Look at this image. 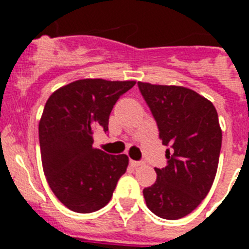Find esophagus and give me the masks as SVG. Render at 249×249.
<instances>
[{
    "label": "esophagus",
    "mask_w": 249,
    "mask_h": 249,
    "mask_svg": "<svg viewBox=\"0 0 249 249\" xmlns=\"http://www.w3.org/2000/svg\"><path fill=\"white\" fill-rule=\"evenodd\" d=\"M129 163H131L133 167H138V166H142V164H143V162H142V160H129Z\"/></svg>",
    "instance_id": "1"
}]
</instances>
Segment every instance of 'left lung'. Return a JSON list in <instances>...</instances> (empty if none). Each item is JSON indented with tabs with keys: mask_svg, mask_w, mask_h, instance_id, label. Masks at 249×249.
<instances>
[{
	"mask_svg": "<svg viewBox=\"0 0 249 249\" xmlns=\"http://www.w3.org/2000/svg\"><path fill=\"white\" fill-rule=\"evenodd\" d=\"M166 151L167 166L155 168L157 179L143 190L156 215L179 219L206 198L214 181L222 146L218 114L211 101L182 86L138 82Z\"/></svg>",
	"mask_w": 249,
	"mask_h": 249,
	"instance_id": "obj_1",
	"label": "left lung"
}]
</instances>
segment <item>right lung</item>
Wrapping results in <instances>:
<instances>
[{
	"mask_svg": "<svg viewBox=\"0 0 249 249\" xmlns=\"http://www.w3.org/2000/svg\"><path fill=\"white\" fill-rule=\"evenodd\" d=\"M135 81L86 78L63 86L46 102L38 124L42 167L58 201L77 213L101 210L126 172V155L93 148L94 129L108 131L113 106Z\"/></svg>",
	"mask_w": 249,
	"mask_h": 249,
	"instance_id": "obj_1",
	"label": "right lung"
}]
</instances>
